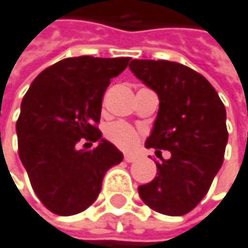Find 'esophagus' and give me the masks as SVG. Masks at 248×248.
I'll return each instance as SVG.
<instances>
[{
    "instance_id": "34e87169",
    "label": "esophagus",
    "mask_w": 248,
    "mask_h": 248,
    "mask_svg": "<svg viewBox=\"0 0 248 248\" xmlns=\"http://www.w3.org/2000/svg\"><path fill=\"white\" fill-rule=\"evenodd\" d=\"M124 158L126 163H133V161H136V158H138V157H136V155H133V154H124Z\"/></svg>"
}]
</instances>
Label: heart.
Wrapping results in <instances>:
<instances>
[{"mask_svg": "<svg viewBox=\"0 0 248 248\" xmlns=\"http://www.w3.org/2000/svg\"><path fill=\"white\" fill-rule=\"evenodd\" d=\"M105 136L113 143L116 147L124 149V150H130L133 149L139 141L138 132L124 122H115L107 126L105 129Z\"/></svg>", "mask_w": 248, "mask_h": 248, "instance_id": "b5f03b06", "label": "heart"}]
</instances>
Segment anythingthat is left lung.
<instances>
[{
    "mask_svg": "<svg viewBox=\"0 0 248 248\" xmlns=\"http://www.w3.org/2000/svg\"><path fill=\"white\" fill-rule=\"evenodd\" d=\"M130 71L158 95L160 107L147 149H155L157 175L139 186L153 211L182 216L202 201L223 164L226 109L211 82L192 68L167 60H132ZM168 150V160L161 150Z\"/></svg>",
    "mask_w": 248,
    "mask_h": 248,
    "instance_id": "8db88e82",
    "label": "left lung"
}]
</instances>
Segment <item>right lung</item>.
I'll use <instances>...</instances> for the list:
<instances>
[{"instance_id": "add662e5", "label": "right lung", "mask_w": 248, "mask_h": 248, "mask_svg": "<svg viewBox=\"0 0 248 248\" xmlns=\"http://www.w3.org/2000/svg\"><path fill=\"white\" fill-rule=\"evenodd\" d=\"M129 60L68 57L43 70L23 96L16 122L19 158L37 198L56 215L85 211L99 195L105 172L124 160L96 124L110 78ZM81 138L98 146L78 151Z\"/></svg>"}]
</instances>
